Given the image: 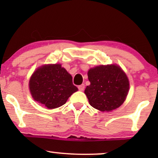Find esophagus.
Segmentation results:
<instances>
[{
	"instance_id": "1",
	"label": "esophagus",
	"mask_w": 158,
	"mask_h": 158,
	"mask_svg": "<svg viewBox=\"0 0 158 158\" xmlns=\"http://www.w3.org/2000/svg\"><path fill=\"white\" fill-rule=\"evenodd\" d=\"M78 89L79 90H81V91H83L84 89H85V85L84 84H81V85H78Z\"/></svg>"
}]
</instances>
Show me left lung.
<instances>
[{
  "label": "left lung",
  "instance_id": "obj_1",
  "mask_svg": "<svg viewBox=\"0 0 158 158\" xmlns=\"http://www.w3.org/2000/svg\"><path fill=\"white\" fill-rule=\"evenodd\" d=\"M90 85L85 90L90 104L101 111H111L124 102L129 92L128 77L116 64L99 65L88 72Z\"/></svg>",
  "mask_w": 158,
  "mask_h": 158
}]
</instances>
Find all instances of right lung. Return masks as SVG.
I'll use <instances>...</instances> for the list:
<instances>
[{"label": "right lung", "mask_w": 158, "mask_h": 158, "mask_svg": "<svg viewBox=\"0 0 158 158\" xmlns=\"http://www.w3.org/2000/svg\"><path fill=\"white\" fill-rule=\"evenodd\" d=\"M29 85L34 100L49 109L64 104L78 90L73 84L71 75L60 64H44L36 69Z\"/></svg>", "instance_id": "add662e5"}]
</instances>
